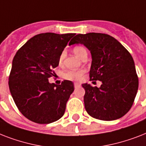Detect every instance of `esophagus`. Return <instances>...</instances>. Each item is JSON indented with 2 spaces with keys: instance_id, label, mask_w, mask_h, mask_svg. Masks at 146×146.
<instances>
[{
  "instance_id": "obj_1",
  "label": "esophagus",
  "mask_w": 146,
  "mask_h": 146,
  "mask_svg": "<svg viewBox=\"0 0 146 146\" xmlns=\"http://www.w3.org/2000/svg\"><path fill=\"white\" fill-rule=\"evenodd\" d=\"M80 86H81V84H80V83H79V82H75V83H74V87H75V88L80 87Z\"/></svg>"
}]
</instances>
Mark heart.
Wrapping results in <instances>:
<instances>
[{"label":"heart","instance_id":"b5f03b06","mask_svg":"<svg viewBox=\"0 0 146 146\" xmlns=\"http://www.w3.org/2000/svg\"><path fill=\"white\" fill-rule=\"evenodd\" d=\"M73 52L77 57L82 59L85 55H87V50L82 46H76L73 48ZM66 56V52L63 51L59 57V64H61ZM86 73L85 70H69L64 73V78L66 80H73V81H80L82 80V76Z\"/></svg>","mask_w":146,"mask_h":146}]
</instances>
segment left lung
Returning <instances> with one entry per match:
<instances>
[{"label": "left lung", "mask_w": 146, "mask_h": 146, "mask_svg": "<svg viewBox=\"0 0 146 146\" xmlns=\"http://www.w3.org/2000/svg\"><path fill=\"white\" fill-rule=\"evenodd\" d=\"M82 44L92 57L90 80H99V88L82 84L85 108L92 117L114 120L132 108L138 91L139 79L130 53L111 35L104 33L78 34L69 44Z\"/></svg>", "instance_id": "obj_1"}]
</instances>
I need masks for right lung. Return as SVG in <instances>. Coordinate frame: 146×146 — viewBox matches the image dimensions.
<instances>
[{"label":"right lung","instance_id":"obj_1","mask_svg":"<svg viewBox=\"0 0 146 146\" xmlns=\"http://www.w3.org/2000/svg\"><path fill=\"white\" fill-rule=\"evenodd\" d=\"M75 33H41L17 50L9 76V88L17 108L33 122L47 124L61 118L74 85L64 80L60 85L49 83L53 69Z\"/></svg>","mask_w":146,"mask_h":146}]
</instances>
